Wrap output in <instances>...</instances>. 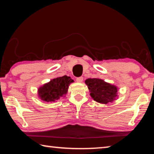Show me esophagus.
Instances as JSON below:
<instances>
[{"instance_id": "esophagus-1", "label": "esophagus", "mask_w": 154, "mask_h": 154, "mask_svg": "<svg viewBox=\"0 0 154 154\" xmlns=\"http://www.w3.org/2000/svg\"><path fill=\"white\" fill-rule=\"evenodd\" d=\"M76 80H77V82L78 83H82V82H83V78L82 77H77V79H76Z\"/></svg>"}]
</instances>
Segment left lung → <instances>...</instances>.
<instances>
[{"label": "left lung", "mask_w": 154, "mask_h": 154, "mask_svg": "<svg viewBox=\"0 0 154 154\" xmlns=\"http://www.w3.org/2000/svg\"><path fill=\"white\" fill-rule=\"evenodd\" d=\"M85 83L88 88L91 97L98 103L106 105L118 98V88L103 79L89 78L85 81Z\"/></svg>", "instance_id": "8db88e82"}]
</instances>
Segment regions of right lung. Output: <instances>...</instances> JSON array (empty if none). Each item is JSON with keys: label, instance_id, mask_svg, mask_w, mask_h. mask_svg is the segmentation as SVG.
<instances>
[{"label": "right lung", "instance_id": "add662e5", "mask_svg": "<svg viewBox=\"0 0 154 154\" xmlns=\"http://www.w3.org/2000/svg\"><path fill=\"white\" fill-rule=\"evenodd\" d=\"M74 81L66 75L50 80L38 89V97L47 103H54L66 96L69 85Z\"/></svg>", "mask_w": 154, "mask_h": 154}]
</instances>
